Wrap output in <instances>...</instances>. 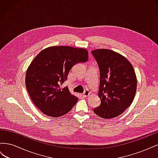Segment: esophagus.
<instances>
[{"label": "esophagus", "mask_w": 158, "mask_h": 158, "mask_svg": "<svg viewBox=\"0 0 158 158\" xmlns=\"http://www.w3.org/2000/svg\"><path fill=\"white\" fill-rule=\"evenodd\" d=\"M89 94V92L88 91V89H85L83 94H82V96L85 98V97H87Z\"/></svg>", "instance_id": "obj_1"}]
</instances>
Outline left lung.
<instances>
[{"label": "left lung", "mask_w": 158, "mask_h": 158, "mask_svg": "<svg viewBox=\"0 0 158 158\" xmlns=\"http://www.w3.org/2000/svg\"><path fill=\"white\" fill-rule=\"evenodd\" d=\"M99 69L98 96L101 104L94 113L103 118L118 116L131 106L137 80L133 66L125 57L109 49L91 51Z\"/></svg>", "instance_id": "1"}]
</instances>
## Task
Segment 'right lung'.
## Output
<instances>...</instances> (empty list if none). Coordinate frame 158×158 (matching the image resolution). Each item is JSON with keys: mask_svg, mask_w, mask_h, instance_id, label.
Here are the masks:
<instances>
[{"mask_svg": "<svg viewBox=\"0 0 158 158\" xmlns=\"http://www.w3.org/2000/svg\"><path fill=\"white\" fill-rule=\"evenodd\" d=\"M88 60L85 49L69 46H54L41 51L32 60L26 75V85L30 97L42 113L59 117L69 112L78 98L67 86L60 87L67 80L69 71L77 63Z\"/></svg>", "mask_w": 158, "mask_h": 158, "instance_id": "right-lung-1", "label": "right lung"}]
</instances>
